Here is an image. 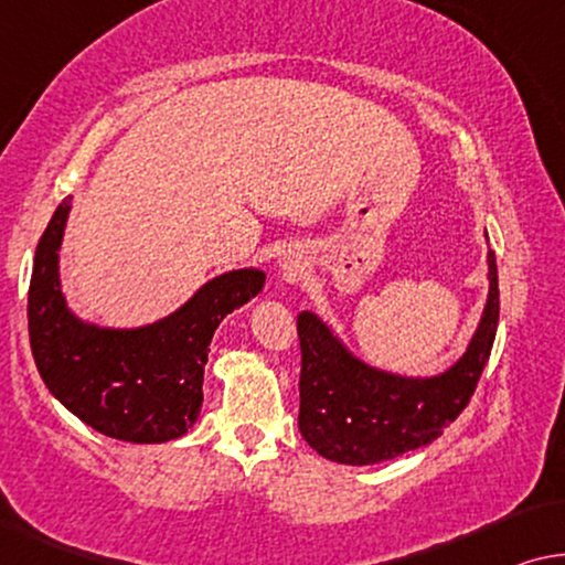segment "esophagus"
I'll return each instance as SVG.
<instances>
[{"label": "esophagus", "mask_w": 565, "mask_h": 565, "mask_svg": "<svg viewBox=\"0 0 565 565\" xmlns=\"http://www.w3.org/2000/svg\"><path fill=\"white\" fill-rule=\"evenodd\" d=\"M281 268H284V274L289 276V279H294V276H299L301 274V264L294 256H289V258H284L281 260Z\"/></svg>", "instance_id": "esophagus-1"}]
</instances>
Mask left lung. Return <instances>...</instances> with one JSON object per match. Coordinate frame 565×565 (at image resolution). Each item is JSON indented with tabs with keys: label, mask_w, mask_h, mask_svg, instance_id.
Instances as JSON below:
<instances>
[{
	"label": "left lung",
	"mask_w": 565,
	"mask_h": 565,
	"mask_svg": "<svg viewBox=\"0 0 565 565\" xmlns=\"http://www.w3.org/2000/svg\"><path fill=\"white\" fill-rule=\"evenodd\" d=\"M499 322V276L489 250V299L456 365L433 379H404L353 359L312 312L297 320L301 345L299 433L335 463L369 466L440 438L471 402Z\"/></svg>",
	"instance_id": "left-lung-1"
}]
</instances>
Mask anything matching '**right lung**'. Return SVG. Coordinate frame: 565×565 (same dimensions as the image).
Wrapping results in <instances>:
<instances>
[{
    "instance_id": "obj_1",
    "label": "right lung",
    "mask_w": 565,
    "mask_h": 565,
    "mask_svg": "<svg viewBox=\"0 0 565 565\" xmlns=\"http://www.w3.org/2000/svg\"><path fill=\"white\" fill-rule=\"evenodd\" d=\"M66 196L38 243L28 291L30 348L63 407L109 438L166 443L181 438L202 409V379L222 317L256 297V268L204 284L179 312L138 330H107L68 312L58 281V248L71 210Z\"/></svg>"
}]
</instances>
